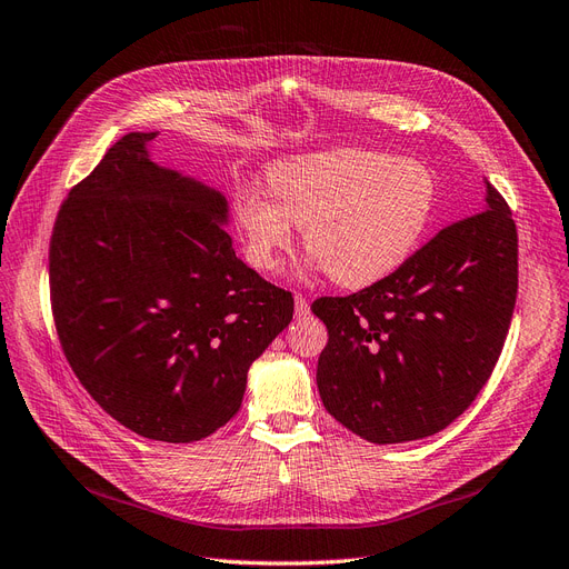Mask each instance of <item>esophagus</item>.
I'll return each instance as SVG.
<instances>
[{"instance_id": "esophagus-1", "label": "esophagus", "mask_w": 569, "mask_h": 569, "mask_svg": "<svg viewBox=\"0 0 569 569\" xmlns=\"http://www.w3.org/2000/svg\"><path fill=\"white\" fill-rule=\"evenodd\" d=\"M310 315V300H307L302 293H296V317H307Z\"/></svg>"}]
</instances>
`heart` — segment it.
Listing matches in <instances>:
<instances>
[{
  "label": "heart",
  "mask_w": 569,
  "mask_h": 569,
  "mask_svg": "<svg viewBox=\"0 0 569 569\" xmlns=\"http://www.w3.org/2000/svg\"><path fill=\"white\" fill-rule=\"evenodd\" d=\"M267 181L271 194L242 188L233 198L250 262L262 271L279 267L296 222L317 267L346 288L391 276L419 246L438 202L427 164L357 148L281 159Z\"/></svg>",
  "instance_id": "b5f03b06"
}]
</instances>
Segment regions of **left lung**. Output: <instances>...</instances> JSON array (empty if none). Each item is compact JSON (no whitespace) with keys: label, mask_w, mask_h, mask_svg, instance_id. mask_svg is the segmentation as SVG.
<instances>
[{"label":"left lung","mask_w":569,"mask_h":569,"mask_svg":"<svg viewBox=\"0 0 569 569\" xmlns=\"http://www.w3.org/2000/svg\"><path fill=\"white\" fill-rule=\"evenodd\" d=\"M517 300V226L486 183L481 212L443 226L386 279L319 298L323 408L369 443L446 429L489 381Z\"/></svg>","instance_id":"1"}]
</instances>
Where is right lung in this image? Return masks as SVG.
<instances>
[{
	"mask_svg": "<svg viewBox=\"0 0 569 569\" xmlns=\"http://www.w3.org/2000/svg\"><path fill=\"white\" fill-rule=\"evenodd\" d=\"M113 142L71 188L50 240L63 355L100 408L144 438L192 443L242 402L250 365L293 319V296L240 262L221 192Z\"/></svg>",
	"mask_w": 569,
	"mask_h": 569,
	"instance_id": "right-lung-1",
	"label": "right lung"
}]
</instances>
